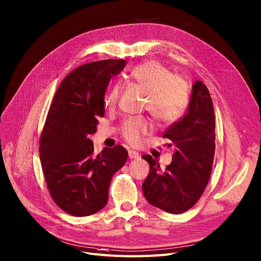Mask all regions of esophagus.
<instances>
[{"mask_svg": "<svg viewBox=\"0 0 261 261\" xmlns=\"http://www.w3.org/2000/svg\"><path fill=\"white\" fill-rule=\"evenodd\" d=\"M129 159L130 160H140L141 159V155L138 154L137 152L135 151H132V150H129Z\"/></svg>", "mask_w": 261, "mask_h": 261, "instance_id": "34e87169", "label": "esophagus"}]
</instances>
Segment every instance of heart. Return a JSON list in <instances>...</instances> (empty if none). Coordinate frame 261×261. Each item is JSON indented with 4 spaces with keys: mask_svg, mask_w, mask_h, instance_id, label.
I'll list each match as a JSON object with an SVG mask.
<instances>
[{
    "mask_svg": "<svg viewBox=\"0 0 261 261\" xmlns=\"http://www.w3.org/2000/svg\"><path fill=\"white\" fill-rule=\"evenodd\" d=\"M130 81L147 91L145 108L156 124L169 126L185 113L189 102V88L186 81L158 61H147L135 66L129 72ZM121 84L115 83L105 95V105L113 108L121 93ZM151 125L146 118H130L121 126V135L132 146L140 145L142 137L149 134Z\"/></svg>",
    "mask_w": 261,
    "mask_h": 261,
    "instance_id": "b5f03b06",
    "label": "heart"
}]
</instances>
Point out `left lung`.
I'll return each instance as SVG.
<instances>
[{
  "label": "left lung",
  "mask_w": 261,
  "mask_h": 261,
  "mask_svg": "<svg viewBox=\"0 0 261 261\" xmlns=\"http://www.w3.org/2000/svg\"><path fill=\"white\" fill-rule=\"evenodd\" d=\"M163 138L175 148L172 163L162 171L151 155L143 159L150 172L143 184L147 201L171 214L191 209L210 179L215 153V115L209 90L201 81L192 86L185 116L171 125Z\"/></svg>",
  "instance_id": "1"
}]
</instances>
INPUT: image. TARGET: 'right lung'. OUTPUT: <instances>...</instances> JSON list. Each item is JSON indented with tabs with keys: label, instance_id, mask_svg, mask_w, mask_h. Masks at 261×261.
Masks as SVG:
<instances>
[{
	"label": "right lung",
	"instance_id": "right-lung-1",
	"mask_svg": "<svg viewBox=\"0 0 261 261\" xmlns=\"http://www.w3.org/2000/svg\"><path fill=\"white\" fill-rule=\"evenodd\" d=\"M125 60L77 67L59 86L40 140V160L50 195L66 213L89 216L106 205L114 173L128 151L120 145L95 155L90 136L103 117V96Z\"/></svg>",
	"mask_w": 261,
	"mask_h": 261
}]
</instances>
